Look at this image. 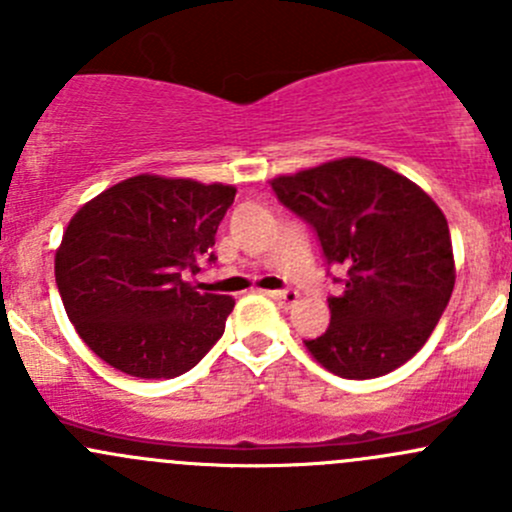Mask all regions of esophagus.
Instances as JSON below:
<instances>
[{
	"mask_svg": "<svg viewBox=\"0 0 512 512\" xmlns=\"http://www.w3.org/2000/svg\"><path fill=\"white\" fill-rule=\"evenodd\" d=\"M270 297L275 299V302H280L285 309L294 307V304L299 302V294L294 292V289H277V292H270Z\"/></svg>",
	"mask_w": 512,
	"mask_h": 512,
	"instance_id": "esophagus-1",
	"label": "esophagus"
}]
</instances>
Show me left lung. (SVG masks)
Listing matches in <instances>:
<instances>
[{
  "mask_svg": "<svg viewBox=\"0 0 512 512\" xmlns=\"http://www.w3.org/2000/svg\"><path fill=\"white\" fill-rule=\"evenodd\" d=\"M282 205L317 230L327 262L344 265L329 327L304 347L342 379H376L414 356L453 285L443 210L414 180L376 160L337 158L270 180Z\"/></svg>",
  "mask_w": 512,
  "mask_h": 512,
  "instance_id": "1",
  "label": "left lung"
}]
</instances>
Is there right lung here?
Listing matches in <instances>:
<instances>
[{"label":"right lung","instance_id":"add662e5","mask_svg":"<svg viewBox=\"0 0 512 512\" xmlns=\"http://www.w3.org/2000/svg\"><path fill=\"white\" fill-rule=\"evenodd\" d=\"M237 188L141 173L81 205L54 257L79 337L123 374L173 379L223 337L235 299L185 282L215 245Z\"/></svg>","mask_w":512,"mask_h":512}]
</instances>
